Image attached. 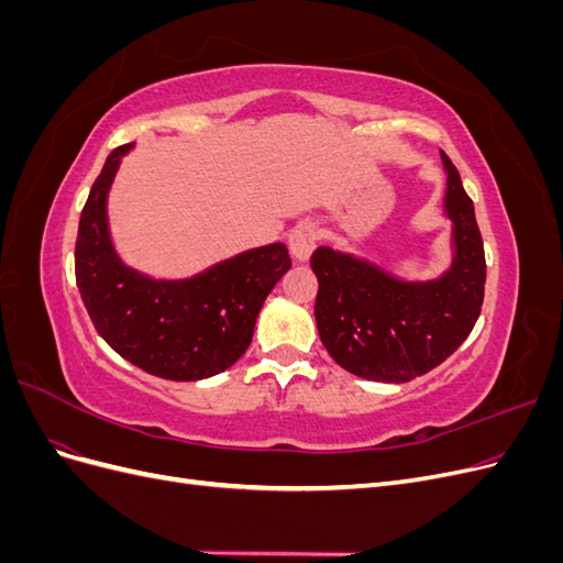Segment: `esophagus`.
<instances>
[{"mask_svg": "<svg viewBox=\"0 0 563 563\" xmlns=\"http://www.w3.org/2000/svg\"><path fill=\"white\" fill-rule=\"evenodd\" d=\"M317 228L312 223H300L288 236V249H291L296 261H308L317 246Z\"/></svg>", "mask_w": 563, "mask_h": 563, "instance_id": "obj_1", "label": "esophagus"}]
</instances>
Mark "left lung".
I'll return each mask as SVG.
<instances>
[{
  "label": "left lung",
  "instance_id": "1",
  "mask_svg": "<svg viewBox=\"0 0 563 563\" xmlns=\"http://www.w3.org/2000/svg\"><path fill=\"white\" fill-rule=\"evenodd\" d=\"M439 152L449 174L446 213L455 223V261L444 277L404 284L329 246L312 253L319 338L333 360L360 378L408 383L422 376L465 343L482 314V232L457 168Z\"/></svg>",
  "mask_w": 563,
  "mask_h": 563
}]
</instances>
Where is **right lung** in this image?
Segmentation results:
<instances>
[{"instance_id": "1", "label": "right lung", "mask_w": 563, "mask_h": 563, "mask_svg": "<svg viewBox=\"0 0 563 563\" xmlns=\"http://www.w3.org/2000/svg\"><path fill=\"white\" fill-rule=\"evenodd\" d=\"M131 143L110 152L81 209L75 277L106 343L166 380H201L246 352L267 294L291 267L284 244L253 249L185 282H152L122 265L110 244L106 199Z\"/></svg>"}]
</instances>
